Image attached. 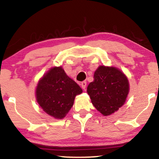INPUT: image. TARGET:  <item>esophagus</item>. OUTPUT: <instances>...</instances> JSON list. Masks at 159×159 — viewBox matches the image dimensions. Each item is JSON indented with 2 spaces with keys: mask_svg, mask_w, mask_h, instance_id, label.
Listing matches in <instances>:
<instances>
[{
  "mask_svg": "<svg viewBox=\"0 0 159 159\" xmlns=\"http://www.w3.org/2000/svg\"><path fill=\"white\" fill-rule=\"evenodd\" d=\"M81 84L82 89L85 90L86 89V81H82Z\"/></svg>",
  "mask_w": 159,
  "mask_h": 159,
  "instance_id": "1",
  "label": "esophagus"
}]
</instances>
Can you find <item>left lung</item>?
Here are the masks:
<instances>
[{
	"instance_id": "1",
	"label": "left lung",
	"mask_w": 159,
	"mask_h": 159,
	"mask_svg": "<svg viewBox=\"0 0 159 159\" xmlns=\"http://www.w3.org/2000/svg\"><path fill=\"white\" fill-rule=\"evenodd\" d=\"M129 92V83L121 70L114 67L100 66L94 81L87 86L93 106L103 116L113 114L123 106Z\"/></svg>"
}]
</instances>
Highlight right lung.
<instances>
[{"mask_svg":"<svg viewBox=\"0 0 159 159\" xmlns=\"http://www.w3.org/2000/svg\"><path fill=\"white\" fill-rule=\"evenodd\" d=\"M82 92L61 67H55L38 82L36 98L44 111L56 119H62L73 106L75 96Z\"/></svg>","mask_w":159,"mask_h":159,"instance_id":"right-lung-1","label":"right lung"}]
</instances>
